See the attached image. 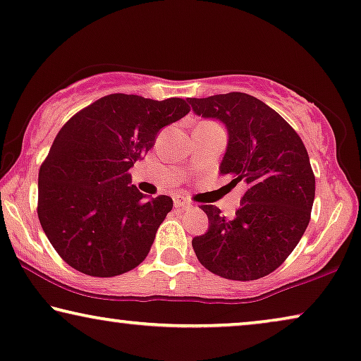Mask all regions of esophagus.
Segmentation results:
<instances>
[{"instance_id":"1","label":"esophagus","mask_w":361,"mask_h":361,"mask_svg":"<svg viewBox=\"0 0 361 361\" xmlns=\"http://www.w3.org/2000/svg\"><path fill=\"white\" fill-rule=\"evenodd\" d=\"M173 202L175 207H190V201H188L185 196H175Z\"/></svg>"}]
</instances>
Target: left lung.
I'll use <instances>...</instances> for the list:
<instances>
[{"label":"left lung","mask_w":361,"mask_h":361,"mask_svg":"<svg viewBox=\"0 0 361 361\" xmlns=\"http://www.w3.org/2000/svg\"><path fill=\"white\" fill-rule=\"evenodd\" d=\"M195 114L226 126L221 175L243 181L245 195L233 219L204 204L207 232L192 238L197 260L227 280L270 275L301 240L316 195L311 161L301 137L276 111L245 93L190 98Z\"/></svg>","instance_id":"8db88e82"}]
</instances>
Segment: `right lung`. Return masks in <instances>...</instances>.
<instances>
[{
  "label": "right lung",
  "instance_id": "obj_1",
  "mask_svg": "<svg viewBox=\"0 0 361 361\" xmlns=\"http://www.w3.org/2000/svg\"><path fill=\"white\" fill-rule=\"evenodd\" d=\"M188 113L181 98L116 93L59 130L39 170L37 214L70 267L109 278L144 262L173 200L142 195L129 170L154 147L160 129Z\"/></svg>",
  "mask_w": 361,
  "mask_h": 361
}]
</instances>
